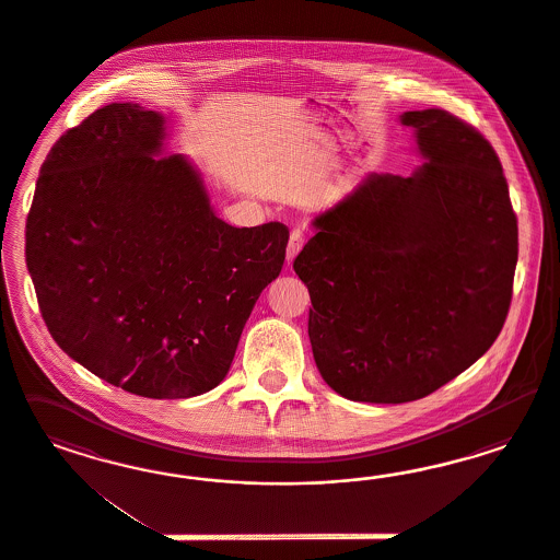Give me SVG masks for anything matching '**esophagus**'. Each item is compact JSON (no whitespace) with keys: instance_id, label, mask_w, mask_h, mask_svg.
I'll return each mask as SVG.
<instances>
[{"instance_id":"esophagus-1","label":"esophagus","mask_w":560,"mask_h":560,"mask_svg":"<svg viewBox=\"0 0 560 560\" xmlns=\"http://www.w3.org/2000/svg\"><path fill=\"white\" fill-rule=\"evenodd\" d=\"M304 232L302 230H293L289 234L288 265H291L295 260V256L300 255V250L304 248Z\"/></svg>"}]
</instances>
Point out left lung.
<instances>
[{"instance_id": "left-lung-1", "label": "left lung", "mask_w": 560, "mask_h": 560, "mask_svg": "<svg viewBox=\"0 0 560 560\" xmlns=\"http://www.w3.org/2000/svg\"><path fill=\"white\" fill-rule=\"evenodd\" d=\"M421 160L365 174L318 213L293 269L324 382L355 402L438 390L491 349L508 318L517 220L491 143L441 108L407 110Z\"/></svg>"}]
</instances>
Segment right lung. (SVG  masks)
<instances>
[{"mask_svg":"<svg viewBox=\"0 0 560 560\" xmlns=\"http://www.w3.org/2000/svg\"><path fill=\"white\" fill-rule=\"evenodd\" d=\"M166 117L92 113L51 148L26 223V267L55 342L104 382L190 398L230 372L258 295L285 260L283 223L218 218Z\"/></svg>","mask_w":560,"mask_h":560,"instance_id":"add662e5","label":"right lung"}]
</instances>
